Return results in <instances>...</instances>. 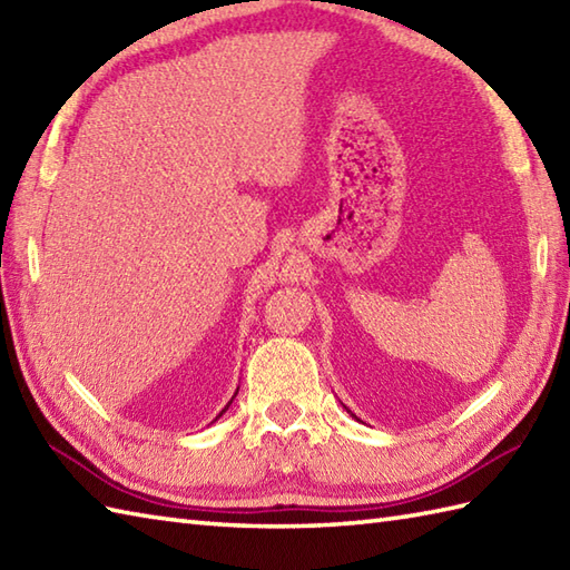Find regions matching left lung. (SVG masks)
Masks as SVG:
<instances>
[{"label":"left lung","instance_id":"left-lung-1","mask_svg":"<svg viewBox=\"0 0 570 570\" xmlns=\"http://www.w3.org/2000/svg\"><path fill=\"white\" fill-rule=\"evenodd\" d=\"M347 414H350V416H353V419H357V416H355V414H353V411H350V409H347ZM357 421H360V419H357Z\"/></svg>","mask_w":570,"mask_h":570}]
</instances>
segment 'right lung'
<instances>
[{
    "label": "right lung",
    "mask_w": 570,
    "mask_h": 570,
    "mask_svg": "<svg viewBox=\"0 0 570 570\" xmlns=\"http://www.w3.org/2000/svg\"><path fill=\"white\" fill-rule=\"evenodd\" d=\"M235 396H237V392H235ZM235 396H233V399H235ZM233 399H229V402H227V406H229V404H233ZM227 406H225V409L220 411V414H217V416H215V421H217V419H220V416L225 414V411H227Z\"/></svg>",
    "instance_id": "right-lung-1"
}]
</instances>
